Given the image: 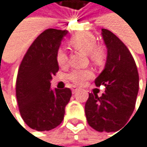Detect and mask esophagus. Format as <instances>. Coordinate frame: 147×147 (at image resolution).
Instances as JSON below:
<instances>
[{
  "label": "esophagus",
  "mask_w": 147,
  "mask_h": 147,
  "mask_svg": "<svg viewBox=\"0 0 147 147\" xmlns=\"http://www.w3.org/2000/svg\"><path fill=\"white\" fill-rule=\"evenodd\" d=\"M78 90V88L76 87V86H73V87H72V92H73V93H75Z\"/></svg>",
  "instance_id": "obj_1"
}]
</instances>
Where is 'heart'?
<instances>
[{
    "label": "heart",
    "mask_w": 147,
    "mask_h": 147,
    "mask_svg": "<svg viewBox=\"0 0 147 147\" xmlns=\"http://www.w3.org/2000/svg\"><path fill=\"white\" fill-rule=\"evenodd\" d=\"M70 44L78 51L86 55H90L93 63L97 64L102 63L104 59V51L101 47L97 46V40L92 34L89 32L80 33L71 38ZM56 60L61 67H65L68 64V55L63 49L61 48L58 50ZM68 77L73 83L82 84L92 77V73L88 69H74L69 73Z\"/></svg>",
    "instance_id": "1"
}]
</instances>
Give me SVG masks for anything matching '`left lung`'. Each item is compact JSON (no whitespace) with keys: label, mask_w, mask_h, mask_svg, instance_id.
Listing matches in <instances>:
<instances>
[{"label":"left lung","mask_w":147,"mask_h":147,"mask_svg":"<svg viewBox=\"0 0 147 147\" xmlns=\"http://www.w3.org/2000/svg\"><path fill=\"white\" fill-rule=\"evenodd\" d=\"M108 49L104 69L95 79L96 86H104L100 97L93 92L84 106L88 124L100 132L117 131L132 115L138 92V73L127 47L113 32L101 30Z\"/></svg>","instance_id":"1"}]
</instances>
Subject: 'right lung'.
Returning a JSON list of instances; mask_svg holds the SVG:
<instances>
[{
	"mask_svg": "<svg viewBox=\"0 0 147 147\" xmlns=\"http://www.w3.org/2000/svg\"><path fill=\"white\" fill-rule=\"evenodd\" d=\"M68 31L47 29L26 52L16 84L19 111L24 123L38 131H50L63 120L71 97L69 88L53 89L52 76L59 70L56 55Z\"/></svg>",
	"mask_w": 147,
	"mask_h": 147,
	"instance_id": "1",
	"label": "right lung"
}]
</instances>
